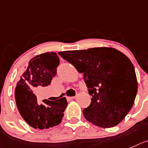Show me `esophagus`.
Wrapping results in <instances>:
<instances>
[{
  "instance_id": "1",
  "label": "esophagus",
  "mask_w": 148,
  "mask_h": 148,
  "mask_svg": "<svg viewBox=\"0 0 148 148\" xmlns=\"http://www.w3.org/2000/svg\"><path fill=\"white\" fill-rule=\"evenodd\" d=\"M75 99V97H67V100H72V99Z\"/></svg>"
}]
</instances>
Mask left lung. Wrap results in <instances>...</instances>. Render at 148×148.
Instances as JSON below:
<instances>
[{
    "label": "left lung",
    "mask_w": 148,
    "mask_h": 148,
    "mask_svg": "<svg viewBox=\"0 0 148 148\" xmlns=\"http://www.w3.org/2000/svg\"><path fill=\"white\" fill-rule=\"evenodd\" d=\"M79 73L91 95L89 106L83 110L88 121L111 128L123 121L134 103L137 80L131 60L111 47L59 52Z\"/></svg>",
    "instance_id": "left-lung-1"
}]
</instances>
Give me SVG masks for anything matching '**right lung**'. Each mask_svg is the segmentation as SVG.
<instances>
[{"label": "right lung", "instance_id": "add662e5", "mask_svg": "<svg viewBox=\"0 0 148 148\" xmlns=\"http://www.w3.org/2000/svg\"><path fill=\"white\" fill-rule=\"evenodd\" d=\"M60 59L55 52H46L33 57L26 71L16 84L14 97L21 116L31 127L47 129L62 122L67 108L65 97L55 101L44 99L45 105H39L33 89L47 86L57 74Z\"/></svg>", "mask_w": 148, "mask_h": 148}]
</instances>
